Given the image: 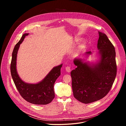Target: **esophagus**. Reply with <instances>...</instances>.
I'll return each mask as SVG.
<instances>
[{
    "label": "esophagus",
    "instance_id": "34e87169",
    "mask_svg": "<svg viewBox=\"0 0 126 126\" xmlns=\"http://www.w3.org/2000/svg\"><path fill=\"white\" fill-rule=\"evenodd\" d=\"M66 71L67 72H70L71 71V68H70V66H67L66 67Z\"/></svg>",
    "mask_w": 126,
    "mask_h": 126
}]
</instances>
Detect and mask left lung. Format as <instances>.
Here are the masks:
<instances>
[{"label": "left lung", "mask_w": 126, "mask_h": 126, "mask_svg": "<svg viewBox=\"0 0 126 126\" xmlns=\"http://www.w3.org/2000/svg\"><path fill=\"white\" fill-rule=\"evenodd\" d=\"M99 34L97 47L100 50V62L91 67L80 59H75L74 63L77 67L71 72L73 95L85 104L106 96L110 91L117 74L115 47L105 34L99 32Z\"/></svg>", "instance_id": "obj_1"}]
</instances>
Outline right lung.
<instances>
[{"label": "right lung", "mask_w": 126, "mask_h": 126, "mask_svg": "<svg viewBox=\"0 0 126 126\" xmlns=\"http://www.w3.org/2000/svg\"><path fill=\"white\" fill-rule=\"evenodd\" d=\"M28 35L24 34L14 48L10 64L11 76L17 90L24 100L33 104L46 105L51 103L55 97L54 85L60 75L62 64L53 68L44 79L38 84H30L22 81L16 71V56L20 44Z\"/></svg>", "instance_id": "right-lung-1"}]
</instances>
